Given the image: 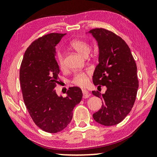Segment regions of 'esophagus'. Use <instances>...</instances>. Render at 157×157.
I'll return each mask as SVG.
<instances>
[{
    "label": "esophagus",
    "instance_id": "obj_1",
    "mask_svg": "<svg viewBox=\"0 0 157 157\" xmlns=\"http://www.w3.org/2000/svg\"><path fill=\"white\" fill-rule=\"evenodd\" d=\"M82 94H83V98H89V96H91V94L86 90L82 89Z\"/></svg>",
    "mask_w": 157,
    "mask_h": 157
}]
</instances>
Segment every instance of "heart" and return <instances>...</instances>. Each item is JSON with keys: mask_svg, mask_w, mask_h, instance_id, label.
Instances as JSON below:
<instances>
[{"mask_svg": "<svg viewBox=\"0 0 157 157\" xmlns=\"http://www.w3.org/2000/svg\"><path fill=\"white\" fill-rule=\"evenodd\" d=\"M71 46L81 55L86 57L90 51V46L88 43L81 39H75L71 42ZM56 59L61 68H63L65 66L63 55L60 51H58L56 54ZM72 82L79 86H84L87 84V73L85 72L77 73L74 75L72 79Z\"/></svg>", "mask_w": 157, "mask_h": 157, "instance_id": "heart-1", "label": "heart"}]
</instances>
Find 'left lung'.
I'll use <instances>...</instances> for the list:
<instances>
[{
  "instance_id": "8db88e82",
  "label": "left lung",
  "mask_w": 157,
  "mask_h": 157,
  "mask_svg": "<svg viewBox=\"0 0 157 157\" xmlns=\"http://www.w3.org/2000/svg\"><path fill=\"white\" fill-rule=\"evenodd\" d=\"M89 33L99 47V63L93 82L95 86H107L104 94L92 91L103 101L101 109L93 117L102 125H115L131 111L136 100L139 88L136 64L128 45L121 37L105 28L92 29Z\"/></svg>"
}]
</instances>
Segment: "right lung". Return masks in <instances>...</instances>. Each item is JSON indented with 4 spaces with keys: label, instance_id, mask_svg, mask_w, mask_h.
Returning <instances> with one entry per match:
<instances>
[{
    "label": "right lung",
    "instance_id": "obj_1",
    "mask_svg": "<svg viewBox=\"0 0 157 157\" xmlns=\"http://www.w3.org/2000/svg\"><path fill=\"white\" fill-rule=\"evenodd\" d=\"M64 34L50 33L34 41L25 52L20 68V84L26 108L34 123L48 133L59 132L67 127L74 107L82 98L78 86L70 87L65 98L56 94L59 68L55 47Z\"/></svg>",
    "mask_w": 157,
    "mask_h": 157
}]
</instances>
